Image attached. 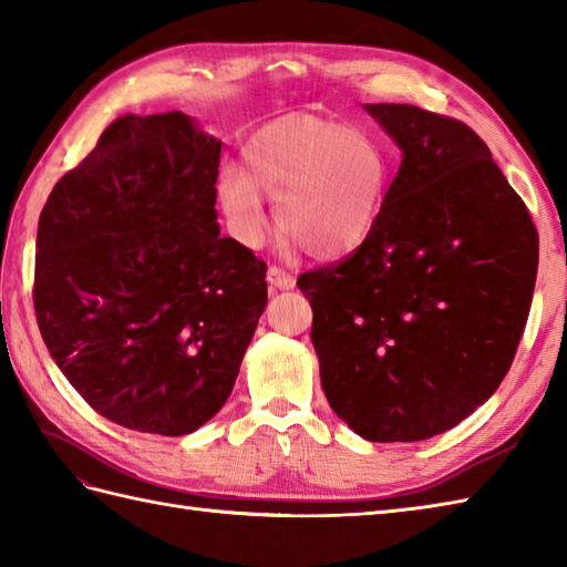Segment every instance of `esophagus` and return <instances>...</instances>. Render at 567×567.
<instances>
[{"label":"esophagus","instance_id":"obj_1","mask_svg":"<svg viewBox=\"0 0 567 567\" xmlns=\"http://www.w3.org/2000/svg\"><path fill=\"white\" fill-rule=\"evenodd\" d=\"M268 285L275 287V290H292V287H295V275L282 270V268H270L268 270Z\"/></svg>","mask_w":567,"mask_h":567}]
</instances>
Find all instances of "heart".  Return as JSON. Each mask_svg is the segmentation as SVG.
Masks as SVG:
<instances>
[{
	"label": "heart",
	"mask_w": 567,
	"mask_h": 567,
	"mask_svg": "<svg viewBox=\"0 0 567 567\" xmlns=\"http://www.w3.org/2000/svg\"><path fill=\"white\" fill-rule=\"evenodd\" d=\"M246 173L226 165L216 179L228 231L246 248H260L268 214L260 192L275 202V221L287 244L317 260L351 256L375 231L390 192L392 163L368 131L315 114H287L260 126L244 146Z\"/></svg>",
	"instance_id": "heart-1"
}]
</instances>
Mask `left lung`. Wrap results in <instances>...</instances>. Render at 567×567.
<instances>
[{
	"instance_id": "obj_1",
	"label": "left lung",
	"mask_w": 567,
	"mask_h": 567,
	"mask_svg": "<svg viewBox=\"0 0 567 567\" xmlns=\"http://www.w3.org/2000/svg\"><path fill=\"white\" fill-rule=\"evenodd\" d=\"M402 151L375 231L305 272L331 409L365 441L461 424L507 375L526 327L538 234L473 128L412 104H365Z\"/></svg>"
}]
</instances>
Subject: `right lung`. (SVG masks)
Wrapping results in <instances>:
<instances>
[{"mask_svg":"<svg viewBox=\"0 0 567 567\" xmlns=\"http://www.w3.org/2000/svg\"><path fill=\"white\" fill-rule=\"evenodd\" d=\"M219 155L183 112L118 116L41 212L43 341L82 400L131 431L207 424L268 305L265 262L219 238Z\"/></svg>","mask_w":567,"mask_h":567,"instance_id":"1","label":"right lung"}]
</instances>
